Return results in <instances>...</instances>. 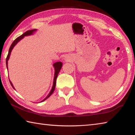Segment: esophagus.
I'll return each instance as SVG.
<instances>
[{
    "instance_id": "obj_1",
    "label": "esophagus",
    "mask_w": 135,
    "mask_h": 135,
    "mask_svg": "<svg viewBox=\"0 0 135 135\" xmlns=\"http://www.w3.org/2000/svg\"><path fill=\"white\" fill-rule=\"evenodd\" d=\"M65 59L66 61H68V60H69V59H68V58H67V57H66Z\"/></svg>"
}]
</instances>
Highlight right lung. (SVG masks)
<instances>
[{"label": "right lung", "instance_id": "right-lung-1", "mask_svg": "<svg viewBox=\"0 0 135 135\" xmlns=\"http://www.w3.org/2000/svg\"><path fill=\"white\" fill-rule=\"evenodd\" d=\"M37 31V29H33V30H28V31H27L26 32H25L24 34H22L21 36H20V37H17L16 39L13 41V43H12V45H11L10 46V48L9 49V52H8V56H7V58H6V67H7V70H8V60L10 58V56H11V52H12V49L13 47H14L17 44V43L20 42V40H22V38H23L25 36H31V35H33L34 33H35V32ZM53 66L54 67V69H55V74H54V81H53V86H52V89L50 91V92L49 93V94L47 95V97H46L44 99L42 100V101L40 102H42L43 101H44L46 99H47V98H48L50 96H51L53 92H54V90L55 89V86H56V79H57V77H58V75L59 74V71H60V70L61 69V68H62V63L61 62H56L55 63H54L53 64ZM10 83L11 84V86H12V88L14 89V87H13L12 83L11 82L10 80Z\"/></svg>", "mask_w": 135, "mask_h": 135}]
</instances>
